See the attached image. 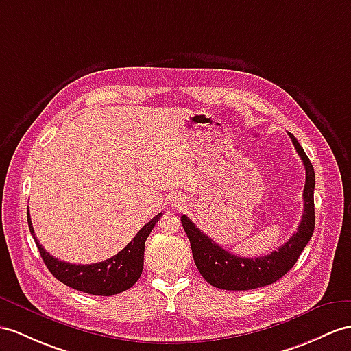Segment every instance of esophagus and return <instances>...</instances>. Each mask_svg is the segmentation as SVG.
Masks as SVG:
<instances>
[{
	"instance_id": "esophagus-1",
	"label": "esophagus",
	"mask_w": 351,
	"mask_h": 351,
	"mask_svg": "<svg viewBox=\"0 0 351 351\" xmlns=\"http://www.w3.org/2000/svg\"><path fill=\"white\" fill-rule=\"evenodd\" d=\"M169 204H171V207H174L177 210H183V208H186L187 201L183 195H173L169 199Z\"/></svg>"
}]
</instances>
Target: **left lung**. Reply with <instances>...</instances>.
Returning <instances> with one entry per match:
<instances>
[{
	"instance_id": "left-lung-1",
	"label": "left lung",
	"mask_w": 351,
	"mask_h": 351,
	"mask_svg": "<svg viewBox=\"0 0 351 351\" xmlns=\"http://www.w3.org/2000/svg\"><path fill=\"white\" fill-rule=\"evenodd\" d=\"M289 135L305 167L304 213L296 232L287 243L278 247V250L254 259L241 258L221 249L208 235L201 232V229L196 228L189 217L182 216V225L191 241L196 268L211 286L223 290H252L276 283L292 269L299 254L311 240L315 223L314 168L301 144L292 134Z\"/></svg>"
}]
</instances>
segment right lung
<instances>
[{
  "instance_id": "1",
  "label": "right lung",
  "mask_w": 351,
  "mask_h": 351,
  "mask_svg": "<svg viewBox=\"0 0 351 351\" xmlns=\"http://www.w3.org/2000/svg\"><path fill=\"white\" fill-rule=\"evenodd\" d=\"M27 216L28 226L34 240H36L38 252L53 277L62 281L66 286L80 290V292L97 296H111L132 287L136 283V280L140 278L144 265V244H146L152 229L159 221L162 213L153 217L149 223L144 225L138 230V234L132 238L131 243L123 250L114 254L113 258L90 265L68 263L49 254L43 249L36 238V234H34L29 210H27Z\"/></svg>"
}]
</instances>
